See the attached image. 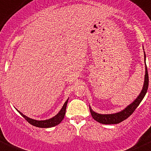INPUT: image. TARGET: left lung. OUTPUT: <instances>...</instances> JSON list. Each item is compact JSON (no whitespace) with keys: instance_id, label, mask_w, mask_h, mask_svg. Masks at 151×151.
Listing matches in <instances>:
<instances>
[{"instance_id":"left-lung-1","label":"left lung","mask_w":151,"mask_h":151,"mask_svg":"<svg viewBox=\"0 0 151 151\" xmlns=\"http://www.w3.org/2000/svg\"><path fill=\"white\" fill-rule=\"evenodd\" d=\"M149 84V77H148V73H147V65L145 64V82L144 86H143L142 90L141 93L139 95L138 97L131 104H130L128 107L122 110L120 112L116 113V114H99L97 113L94 112L93 110L89 106V109H90L91 114L92 117L93 119L97 121L98 122H100L102 124H105V125H111V124H118L119 122H122L127 118L129 117L136 108L139 106L140 102L143 99V98L145 96L146 93H147V88H148Z\"/></svg>"}]
</instances>
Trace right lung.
Listing matches in <instances>:
<instances>
[{
    "instance_id": "obj_1",
    "label": "right lung",
    "mask_w": 151,
    "mask_h": 151,
    "mask_svg": "<svg viewBox=\"0 0 151 151\" xmlns=\"http://www.w3.org/2000/svg\"><path fill=\"white\" fill-rule=\"evenodd\" d=\"M68 100V99H67L66 102L64 103L63 108H61L60 112L58 113L56 116L51 118V119H46V120H35V119L27 117L26 116L23 115L21 112H20V111H17H17L20 113V114H21V116H23V117L24 118V119H26L29 123H30L31 125H34V126L38 127V128H52V127L58 125V124L60 123V122H62L64 116H65V110H66Z\"/></svg>"
}]
</instances>
